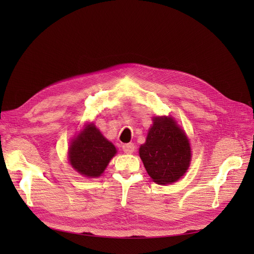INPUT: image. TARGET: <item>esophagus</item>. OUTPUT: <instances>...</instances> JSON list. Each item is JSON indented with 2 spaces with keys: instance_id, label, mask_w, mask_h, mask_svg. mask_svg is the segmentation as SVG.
Returning a JSON list of instances; mask_svg holds the SVG:
<instances>
[{
  "instance_id": "esophagus-1",
  "label": "esophagus",
  "mask_w": 254,
  "mask_h": 254,
  "mask_svg": "<svg viewBox=\"0 0 254 254\" xmlns=\"http://www.w3.org/2000/svg\"><path fill=\"white\" fill-rule=\"evenodd\" d=\"M123 151L125 153H132L134 151V144L133 143H128L123 145Z\"/></svg>"
}]
</instances>
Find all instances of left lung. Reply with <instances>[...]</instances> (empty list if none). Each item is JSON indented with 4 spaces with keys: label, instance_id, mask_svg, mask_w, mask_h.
Segmentation results:
<instances>
[{
    "label": "left lung",
    "instance_id": "obj_1",
    "mask_svg": "<svg viewBox=\"0 0 254 254\" xmlns=\"http://www.w3.org/2000/svg\"><path fill=\"white\" fill-rule=\"evenodd\" d=\"M140 157L152 180L170 184L184 175L190 162L187 135L172 118H155Z\"/></svg>",
    "mask_w": 254,
    "mask_h": 254
}]
</instances>
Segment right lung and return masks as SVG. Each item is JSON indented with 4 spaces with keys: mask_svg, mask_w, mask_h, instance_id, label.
Returning a JSON list of instances; mask_svg holds the SVG:
<instances>
[{
    "mask_svg": "<svg viewBox=\"0 0 254 254\" xmlns=\"http://www.w3.org/2000/svg\"><path fill=\"white\" fill-rule=\"evenodd\" d=\"M117 153L114 145L93 125H88L70 147V163L79 174L99 177Z\"/></svg>",
    "mask_w": 254,
    "mask_h": 254,
    "instance_id": "obj_1",
    "label": "right lung"
}]
</instances>
